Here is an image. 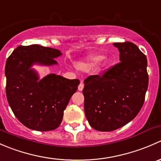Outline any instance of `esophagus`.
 Masks as SVG:
<instances>
[{"label":"esophagus","instance_id":"obj_1","mask_svg":"<svg viewBox=\"0 0 161 161\" xmlns=\"http://www.w3.org/2000/svg\"><path fill=\"white\" fill-rule=\"evenodd\" d=\"M83 88H84V84L82 83V82H80V84H79V86H78V90L79 91H82L83 90Z\"/></svg>","mask_w":161,"mask_h":161}]
</instances>
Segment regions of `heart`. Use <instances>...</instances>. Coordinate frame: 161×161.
<instances>
[{
  "label": "heart",
  "instance_id": "b5f03b06",
  "mask_svg": "<svg viewBox=\"0 0 161 161\" xmlns=\"http://www.w3.org/2000/svg\"><path fill=\"white\" fill-rule=\"evenodd\" d=\"M101 55H90V56L86 57V58L78 61L76 63V67L79 69H82V70H89V69L94 67L101 60ZM106 64V62L103 63V64Z\"/></svg>",
  "mask_w": 161,
  "mask_h": 161
}]
</instances>
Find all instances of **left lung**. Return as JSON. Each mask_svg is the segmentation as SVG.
Here are the masks:
<instances>
[{
  "label": "left lung",
  "instance_id": "obj_1",
  "mask_svg": "<svg viewBox=\"0 0 161 161\" xmlns=\"http://www.w3.org/2000/svg\"><path fill=\"white\" fill-rule=\"evenodd\" d=\"M120 62L103 75L84 80V110L90 126L111 131L134 119L145 100L148 88L147 59L131 42L114 43Z\"/></svg>",
  "mask_w": 161,
  "mask_h": 161
}]
</instances>
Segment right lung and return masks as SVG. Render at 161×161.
<instances>
[{
    "mask_svg": "<svg viewBox=\"0 0 161 161\" xmlns=\"http://www.w3.org/2000/svg\"><path fill=\"white\" fill-rule=\"evenodd\" d=\"M59 50L38 44L19 46L5 64L6 95L13 113L25 127L46 131L61 123L71 96L78 90L79 79H68L49 74L40 79L32 69L35 64H57Z\"/></svg>",
    "mask_w": 161,
    "mask_h": 161,
    "instance_id": "add662e5",
    "label": "right lung"
}]
</instances>
